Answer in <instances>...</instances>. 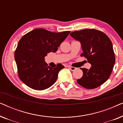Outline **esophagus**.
<instances>
[{
	"label": "esophagus",
	"instance_id": "esophagus-1",
	"mask_svg": "<svg viewBox=\"0 0 123 123\" xmlns=\"http://www.w3.org/2000/svg\"><path fill=\"white\" fill-rule=\"evenodd\" d=\"M68 68L70 70H71L72 71H74V70H75L76 69V68H75V67H70V66H68Z\"/></svg>",
	"mask_w": 123,
	"mask_h": 123
}]
</instances>
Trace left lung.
<instances>
[{"mask_svg":"<svg viewBox=\"0 0 123 123\" xmlns=\"http://www.w3.org/2000/svg\"><path fill=\"white\" fill-rule=\"evenodd\" d=\"M80 42L81 56L91 64L90 69L80 68L83 76L77 80L79 85L87 89L97 88L108 80L115 62L111 41L102 32L95 29L77 31L70 34Z\"/></svg>","mask_w":123,"mask_h":123,"instance_id":"1","label":"left lung"}]
</instances>
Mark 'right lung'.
Segmentation results:
<instances>
[{
  "instance_id": "obj_1",
  "label": "right lung",
  "mask_w": 123,
  "mask_h": 123,
  "mask_svg": "<svg viewBox=\"0 0 123 123\" xmlns=\"http://www.w3.org/2000/svg\"><path fill=\"white\" fill-rule=\"evenodd\" d=\"M70 32H52L37 28L21 38L14 59L19 78L25 85L33 90H43L56 82L59 72L64 67L61 64L54 68L49 66L45 57L50 52L55 53Z\"/></svg>"
}]
</instances>
